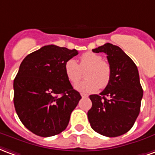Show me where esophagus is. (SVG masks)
<instances>
[{
	"instance_id": "34e87169",
	"label": "esophagus",
	"mask_w": 155,
	"mask_h": 155,
	"mask_svg": "<svg viewBox=\"0 0 155 155\" xmlns=\"http://www.w3.org/2000/svg\"><path fill=\"white\" fill-rule=\"evenodd\" d=\"M81 96H82V98L87 97H88V95L86 94V93H81Z\"/></svg>"
}]
</instances>
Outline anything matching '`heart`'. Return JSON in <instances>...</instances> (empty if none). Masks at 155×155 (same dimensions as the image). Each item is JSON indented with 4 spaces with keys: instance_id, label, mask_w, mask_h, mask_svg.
Instances as JSON below:
<instances>
[{
    "instance_id": "b5f03b06",
    "label": "heart",
    "mask_w": 155,
    "mask_h": 155,
    "mask_svg": "<svg viewBox=\"0 0 155 155\" xmlns=\"http://www.w3.org/2000/svg\"><path fill=\"white\" fill-rule=\"evenodd\" d=\"M89 68L85 76L88 78L78 83L75 89L81 92L91 93L97 91L101 87L105 88L110 82L111 68L108 62L102 60V57L93 52H87L80 57L78 64L75 59L70 58L64 64V73L67 78L73 84L81 79V70Z\"/></svg>"
}]
</instances>
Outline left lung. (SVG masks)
Wrapping results in <instances>:
<instances>
[{
  "label": "left lung",
  "mask_w": 155,
  "mask_h": 155,
  "mask_svg": "<svg viewBox=\"0 0 155 155\" xmlns=\"http://www.w3.org/2000/svg\"><path fill=\"white\" fill-rule=\"evenodd\" d=\"M103 52L111 68L109 84L100 95H91L87 112L91 127L100 135L116 137L128 132L140 110L143 89L135 64L121 48L107 43L92 49Z\"/></svg>",
  "instance_id": "8db88e82"
}]
</instances>
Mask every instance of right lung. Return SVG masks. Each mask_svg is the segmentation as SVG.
<instances>
[{
	"instance_id": "right-lung-1",
	"label": "right lung",
	"mask_w": 155,
	"mask_h": 155,
	"mask_svg": "<svg viewBox=\"0 0 155 155\" xmlns=\"http://www.w3.org/2000/svg\"><path fill=\"white\" fill-rule=\"evenodd\" d=\"M78 54L76 49L46 45L20 64L14 80L15 108L34 134L49 137L67 128L82 97L67 78L64 64Z\"/></svg>"
}]
</instances>
